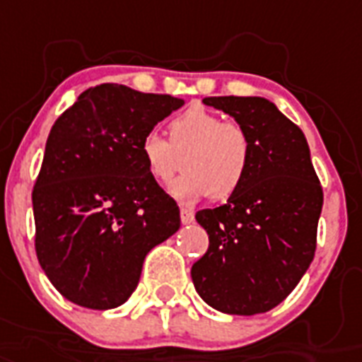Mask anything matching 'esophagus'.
Wrapping results in <instances>:
<instances>
[{
    "mask_svg": "<svg viewBox=\"0 0 362 362\" xmlns=\"http://www.w3.org/2000/svg\"><path fill=\"white\" fill-rule=\"evenodd\" d=\"M180 220L182 223H192L195 220V214H193L192 209H187V206H182L180 209Z\"/></svg>",
    "mask_w": 362,
    "mask_h": 362,
    "instance_id": "34e87169",
    "label": "esophagus"
}]
</instances>
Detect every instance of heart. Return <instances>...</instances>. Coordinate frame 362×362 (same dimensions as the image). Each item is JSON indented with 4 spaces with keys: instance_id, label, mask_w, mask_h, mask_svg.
I'll use <instances>...</instances> for the list:
<instances>
[{
    "instance_id": "obj_1",
    "label": "heart",
    "mask_w": 362,
    "mask_h": 362,
    "mask_svg": "<svg viewBox=\"0 0 362 362\" xmlns=\"http://www.w3.org/2000/svg\"><path fill=\"white\" fill-rule=\"evenodd\" d=\"M141 156L159 184L175 176L182 156L184 173L170 184L175 197L193 201L209 193L210 199L223 201L246 180L253 142L238 122H223L214 110L192 107L170 120L169 141L156 131L142 136Z\"/></svg>"
}]
</instances>
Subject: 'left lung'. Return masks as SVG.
<instances>
[{
  "mask_svg": "<svg viewBox=\"0 0 362 362\" xmlns=\"http://www.w3.org/2000/svg\"><path fill=\"white\" fill-rule=\"evenodd\" d=\"M247 129L253 158L244 184L199 210L209 250L192 267L204 303L233 315L269 312L297 287L317 244L323 189L298 125L263 98H204Z\"/></svg>",
  "mask_w": 362,
  "mask_h": 362,
  "instance_id": "obj_1",
  "label": "left lung"
}]
</instances>
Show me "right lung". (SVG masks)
Instances as JSON below:
<instances>
[{
  "label": "right lung",
  "instance_id": "obj_1",
  "mask_svg": "<svg viewBox=\"0 0 362 362\" xmlns=\"http://www.w3.org/2000/svg\"><path fill=\"white\" fill-rule=\"evenodd\" d=\"M182 105L170 95L101 84L54 122L31 195L35 252L48 280L73 304H124L146 253L180 229V209L148 173L141 141Z\"/></svg>",
  "mask_w": 362,
  "mask_h": 362
}]
</instances>
